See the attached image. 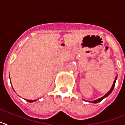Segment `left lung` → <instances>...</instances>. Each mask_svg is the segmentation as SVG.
Segmentation results:
<instances>
[{
	"mask_svg": "<svg viewBox=\"0 0 125 125\" xmlns=\"http://www.w3.org/2000/svg\"><path fill=\"white\" fill-rule=\"evenodd\" d=\"M116 79H117V76H116V77L115 79V81H114V82H113V85H112V87H111V89H110V91H108V93H107V94H106L104 96H103L102 98H100V99H98V100H94V101H91V102L93 103H98V102H100V101H101V100H103L104 98H105L106 97H107V96H108L109 95V94H110L111 93V92H112L113 89V88H114L115 86L116 81Z\"/></svg>",
	"mask_w": 125,
	"mask_h": 125,
	"instance_id": "1",
	"label": "left lung"
}]
</instances>
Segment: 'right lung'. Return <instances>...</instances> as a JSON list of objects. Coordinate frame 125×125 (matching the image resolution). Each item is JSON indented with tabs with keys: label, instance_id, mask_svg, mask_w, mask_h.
<instances>
[{
	"label": "right lung",
	"instance_id": "obj_1",
	"mask_svg": "<svg viewBox=\"0 0 125 125\" xmlns=\"http://www.w3.org/2000/svg\"><path fill=\"white\" fill-rule=\"evenodd\" d=\"M26 101H28V102H33V101H36V100H26Z\"/></svg>",
	"mask_w": 125,
	"mask_h": 125
}]
</instances>
